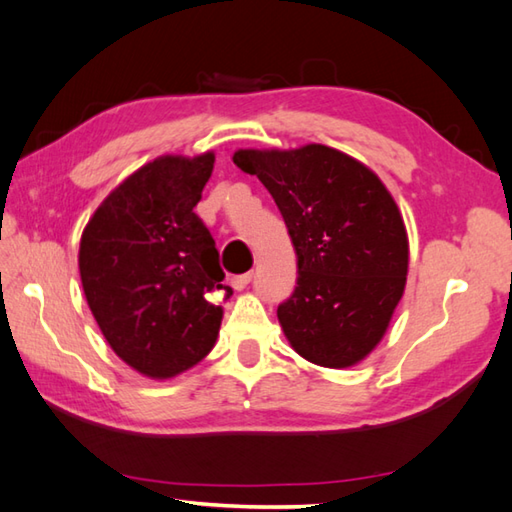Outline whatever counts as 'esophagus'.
I'll list each match as a JSON object with an SVG mask.
<instances>
[{"mask_svg":"<svg viewBox=\"0 0 512 512\" xmlns=\"http://www.w3.org/2000/svg\"><path fill=\"white\" fill-rule=\"evenodd\" d=\"M250 279H253V275H250V273H244V275H237V277H233V279H231V284H233V288H235V290H244V288L250 284Z\"/></svg>","mask_w":512,"mask_h":512,"instance_id":"34e87169","label":"esophagus"}]
</instances>
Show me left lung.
Listing matches in <instances>:
<instances>
[{"instance_id":"left-lung-1","label":"left lung","mask_w":512,"mask_h":512,"mask_svg":"<svg viewBox=\"0 0 512 512\" xmlns=\"http://www.w3.org/2000/svg\"><path fill=\"white\" fill-rule=\"evenodd\" d=\"M235 165L262 180L297 253V288L277 308L306 361L343 369L383 339L402 299L409 237L396 200L361 160L325 145L237 149Z\"/></svg>"}]
</instances>
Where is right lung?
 <instances>
[{"mask_svg":"<svg viewBox=\"0 0 512 512\" xmlns=\"http://www.w3.org/2000/svg\"><path fill=\"white\" fill-rule=\"evenodd\" d=\"M215 154L158 156L107 195L83 228L79 273L88 306L116 356L147 378L165 380L213 350L222 306L233 290L202 200Z\"/></svg>","mask_w":512,"mask_h":512,"instance_id":"add662e5","label":"right lung"}]
</instances>
